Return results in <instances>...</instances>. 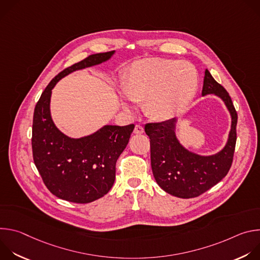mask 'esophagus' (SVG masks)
Masks as SVG:
<instances>
[{
	"mask_svg": "<svg viewBox=\"0 0 260 260\" xmlns=\"http://www.w3.org/2000/svg\"><path fill=\"white\" fill-rule=\"evenodd\" d=\"M143 133H144V127H143L142 125H140V124H136L135 129H134V134H136V135H141V134H143Z\"/></svg>",
	"mask_w": 260,
	"mask_h": 260,
	"instance_id": "1",
	"label": "esophagus"
}]
</instances>
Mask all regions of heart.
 Returning a JSON list of instances; mask_svg holds the SVG:
<instances>
[{
  "mask_svg": "<svg viewBox=\"0 0 260 260\" xmlns=\"http://www.w3.org/2000/svg\"><path fill=\"white\" fill-rule=\"evenodd\" d=\"M198 88V73L192 64L167 58H145L134 62L121 82L124 95L143 103L146 113L168 120L187 107ZM126 111L129 106L123 104Z\"/></svg>",
  "mask_w": 260,
  "mask_h": 260,
  "instance_id": "1",
  "label": "heart"
}]
</instances>
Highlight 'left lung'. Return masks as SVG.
Here are the masks:
<instances>
[{
	"instance_id": "8db88e82",
	"label": "left lung",
	"mask_w": 260,
	"mask_h": 260,
	"mask_svg": "<svg viewBox=\"0 0 260 260\" xmlns=\"http://www.w3.org/2000/svg\"><path fill=\"white\" fill-rule=\"evenodd\" d=\"M203 95L215 94L224 102L232 116L229 140L220 152L202 156L180 144L175 134L176 118L147 123L145 133L150 139L151 168L155 181L166 192L180 198H197L223 179L233 164L237 142L238 114L226 89L205 71Z\"/></svg>"
}]
</instances>
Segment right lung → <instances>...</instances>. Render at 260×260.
<instances>
[{
	"mask_svg": "<svg viewBox=\"0 0 260 260\" xmlns=\"http://www.w3.org/2000/svg\"><path fill=\"white\" fill-rule=\"evenodd\" d=\"M115 51L91 54L66 68L50 81L34 111L31 148L34 162L48 190L58 199L91 203L109 192L115 166L125 149L134 124L105 125L92 135L72 139L63 135L50 115L51 90L70 73L108 60Z\"/></svg>",
	"mask_w": 260,
	"mask_h": 260,
	"instance_id": "right-lung-1",
	"label": "right lung"
}]
</instances>
